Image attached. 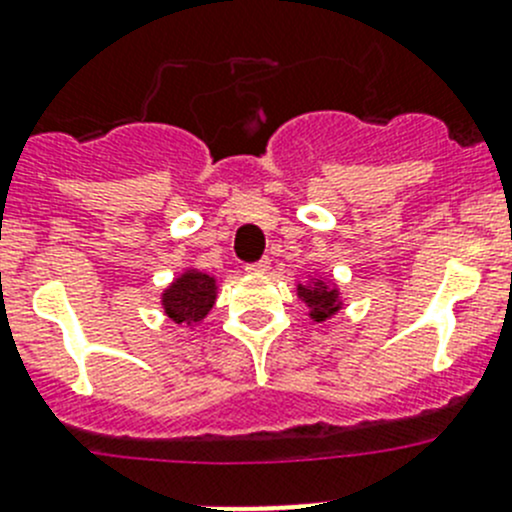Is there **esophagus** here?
Masks as SVG:
<instances>
[{
    "instance_id": "obj_1",
    "label": "esophagus",
    "mask_w": 512,
    "mask_h": 512,
    "mask_svg": "<svg viewBox=\"0 0 512 512\" xmlns=\"http://www.w3.org/2000/svg\"><path fill=\"white\" fill-rule=\"evenodd\" d=\"M247 272H252V275H265V272H270V260L262 257V260L252 262V265H247Z\"/></svg>"
}]
</instances>
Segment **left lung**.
Listing matches in <instances>:
<instances>
[{"label": "left lung", "instance_id": "8db88e82", "mask_svg": "<svg viewBox=\"0 0 512 512\" xmlns=\"http://www.w3.org/2000/svg\"><path fill=\"white\" fill-rule=\"evenodd\" d=\"M297 295L307 305L312 322H325L340 312V290L325 280H312L310 285H297Z\"/></svg>", "mask_w": 512, "mask_h": 512}]
</instances>
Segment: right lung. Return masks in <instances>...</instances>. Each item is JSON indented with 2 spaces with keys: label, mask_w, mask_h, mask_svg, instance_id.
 Returning <instances> with one entry per match:
<instances>
[{
  "label": "right lung",
  "mask_w": 512,
  "mask_h": 512,
  "mask_svg": "<svg viewBox=\"0 0 512 512\" xmlns=\"http://www.w3.org/2000/svg\"><path fill=\"white\" fill-rule=\"evenodd\" d=\"M217 300V280L207 272L185 270L165 292L162 307L175 325L195 327L207 317Z\"/></svg>",
  "instance_id": "1"
}]
</instances>
